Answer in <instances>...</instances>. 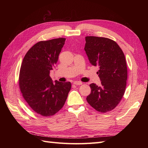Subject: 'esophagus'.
Returning a JSON list of instances; mask_svg holds the SVG:
<instances>
[{"label":"esophagus","mask_w":148,"mask_h":148,"mask_svg":"<svg viewBox=\"0 0 148 148\" xmlns=\"http://www.w3.org/2000/svg\"><path fill=\"white\" fill-rule=\"evenodd\" d=\"M73 83L76 85H81V84H82V82H79V81H75L73 82Z\"/></svg>","instance_id":"esophagus-1"}]
</instances>
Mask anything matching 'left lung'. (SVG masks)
I'll return each instance as SVG.
<instances>
[{
  "label": "left lung",
  "mask_w": 148,
  "mask_h": 148,
  "mask_svg": "<svg viewBox=\"0 0 148 148\" xmlns=\"http://www.w3.org/2000/svg\"><path fill=\"white\" fill-rule=\"evenodd\" d=\"M84 51L90 63L99 66L97 72L101 85L89 84L88 102L96 110L106 112L114 109L122 99L127 79L125 55L119 46L108 38L86 36Z\"/></svg>",
  "instance_id": "1"
}]
</instances>
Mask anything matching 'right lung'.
Listing matches in <instances>:
<instances>
[{
	"mask_svg": "<svg viewBox=\"0 0 148 148\" xmlns=\"http://www.w3.org/2000/svg\"><path fill=\"white\" fill-rule=\"evenodd\" d=\"M65 40L60 38L38 42L26 53L21 64V93L31 108L44 117L54 115L62 108L71 89L70 82H53L50 77Z\"/></svg>",
	"mask_w": 148,
	"mask_h": 148,
	"instance_id": "obj_1",
	"label": "right lung"
}]
</instances>
